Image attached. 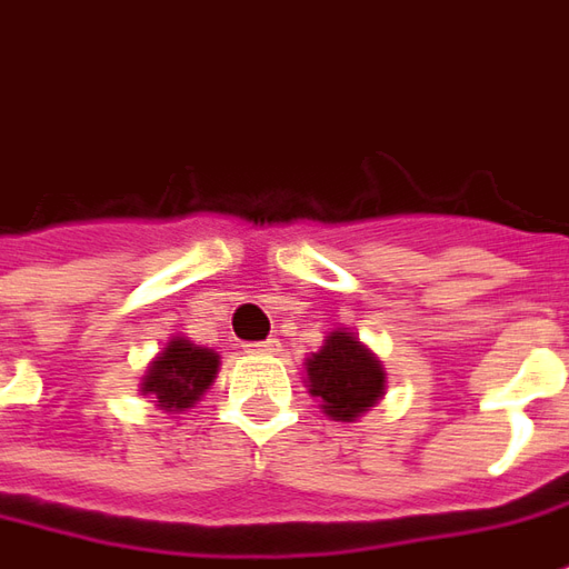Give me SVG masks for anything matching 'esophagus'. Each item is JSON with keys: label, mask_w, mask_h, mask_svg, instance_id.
Segmentation results:
<instances>
[{"label": "esophagus", "mask_w": 569, "mask_h": 569, "mask_svg": "<svg viewBox=\"0 0 569 569\" xmlns=\"http://www.w3.org/2000/svg\"><path fill=\"white\" fill-rule=\"evenodd\" d=\"M246 351H249V353H277V351H280V341H277V339L252 341V345H246Z\"/></svg>", "instance_id": "1"}]
</instances>
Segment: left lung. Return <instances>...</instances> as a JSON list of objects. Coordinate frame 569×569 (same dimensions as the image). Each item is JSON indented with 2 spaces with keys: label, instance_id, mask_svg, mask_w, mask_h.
Listing matches in <instances>:
<instances>
[{
  "label": "left lung",
  "instance_id": "1",
  "mask_svg": "<svg viewBox=\"0 0 569 569\" xmlns=\"http://www.w3.org/2000/svg\"><path fill=\"white\" fill-rule=\"evenodd\" d=\"M308 391L336 422H353L385 395V369L379 357L351 332H329L323 348L308 357Z\"/></svg>",
  "mask_w": 569,
  "mask_h": 569
}]
</instances>
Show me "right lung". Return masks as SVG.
Masks as SVG:
<instances>
[{"mask_svg": "<svg viewBox=\"0 0 569 569\" xmlns=\"http://www.w3.org/2000/svg\"><path fill=\"white\" fill-rule=\"evenodd\" d=\"M218 360L221 357L212 348H200L193 341L174 336L162 348L160 357L147 367L141 391L153 397V403L166 412L190 409L216 381Z\"/></svg>", "mask_w": 569, "mask_h": 569, "instance_id": "obj_1", "label": "right lung"}]
</instances>
